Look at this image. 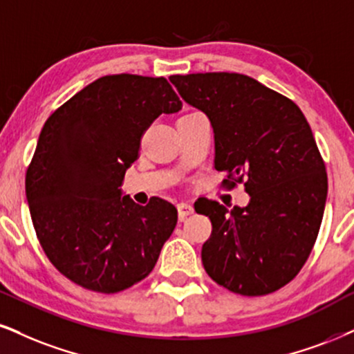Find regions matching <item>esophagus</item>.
<instances>
[{
    "label": "esophagus",
    "instance_id": "1",
    "mask_svg": "<svg viewBox=\"0 0 354 354\" xmlns=\"http://www.w3.org/2000/svg\"><path fill=\"white\" fill-rule=\"evenodd\" d=\"M177 210H178V220L184 221L187 216H189V215H192V213H194V207H192L190 203L182 202V203H178V205H177Z\"/></svg>",
    "mask_w": 354,
    "mask_h": 354
}]
</instances>
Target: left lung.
Segmentation results:
<instances>
[{"mask_svg": "<svg viewBox=\"0 0 354 354\" xmlns=\"http://www.w3.org/2000/svg\"><path fill=\"white\" fill-rule=\"evenodd\" d=\"M180 97L210 120L223 187L244 184L248 207L213 200L195 210L212 221L202 263L234 294L266 295L304 268L324 218L325 162L310 124L292 100L241 73L172 75Z\"/></svg>", "mask_w": 354, "mask_h": 354, "instance_id": "obj_1", "label": "left lung"}]
</instances>
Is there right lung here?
Instances as JSON below:
<instances>
[{"label":"right lung","instance_id":"obj_1","mask_svg":"<svg viewBox=\"0 0 354 354\" xmlns=\"http://www.w3.org/2000/svg\"><path fill=\"white\" fill-rule=\"evenodd\" d=\"M182 110L164 77L106 75L47 118L26 172L34 230L54 268L77 286L115 294L149 276L177 225L162 198L121 197L144 131Z\"/></svg>","mask_w":354,"mask_h":354}]
</instances>
